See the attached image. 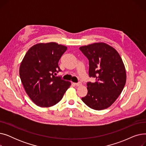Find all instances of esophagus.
I'll use <instances>...</instances> for the list:
<instances>
[{"instance_id":"34e87169","label":"esophagus","mask_w":146,"mask_h":146,"mask_svg":"<svg viewBox=\"0 0 146 146\" xmlns=\"http://www.w3.org/2000/svg\"><path fill=\"white\" fill-rule=\"evenodd\" d=\"M74 85H76V86H81L82 84V83L81 82H78V83H74Z\"/></svg>"}]
</instances>
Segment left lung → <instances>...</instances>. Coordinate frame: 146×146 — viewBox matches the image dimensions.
Returning a JSON list of instances; mask_svg holds the SVG:
<instances>
[{"label":"left lung","instance_id":"left-lung-1","mask_svg":"<svg viewBox=\"0 0 146 146\" xmlns=\"http://www.w3.org/2000/svg\"><path fill=\"white\" fill-rule=\"evenodd\" d=\"M89 60V77L96 78L88 82V94L82 98L89 108L102 110L110 107L121 94L126 83V71L117 51L104 42H97L79 48Z\"/></svg>","mask_w":146,"mask_h":146}]
</instances>
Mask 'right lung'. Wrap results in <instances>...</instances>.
I'll return each mask as SVG.
<instances>
[{
    "instance_id": "add662e5",
    "label": "right lung",
    "mask_w": 146,
    "mask_h": 146,
    "mask_svg": "<svg viewBox=\"0 0 146 146\" xmlns=\"http://www.w3.org/2000/svg\"><path fill=\"white\" fill-rule=\"evenodd\" d=\"M67 48L56 42L39 43L31 47L19 67L25 90L40 107H50L59 102L71 82L54 75L61 71L58 63Z\"/></svg>"
}]
</instances>
